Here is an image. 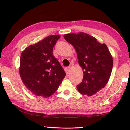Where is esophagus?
<instances>
[{
    "mask_svg": "<svg viewBox=\"0 0 130 130\" xmlns=\"http://www.w3.org/2000/svg\"><path fill=\"white\" fill-rule=\"evenodd\" d=\"M64 70H65V72H66V74H69V73H70V72L71 68H70V67H67L64 69Z\"/></svg>",
    "mask_w": 130,
    "mask_h": 130,
    "instance_id": "esophagus-1",
    "label": "esophagus"
}]
</instances>
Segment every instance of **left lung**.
<instances>
[{
	"instance_id": "obj_1",
	"label": "left lung",
	"mask_w": 130,
	"mask_h": 130,
	"mask_svg": "<svg viewBox=\"0 0 130 130\" xmlns=\"http://www.w3.org/2000/svg\"><path fill=\"white\" fill-rule=\"evenodd\" d=\"M64 37L76 50L83 70V80L77 85L78 91L88 96L95 95L106 85L112 70V56L107 46L84 32L67 34Z\"/></svg>"
}]
</instances>
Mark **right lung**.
Returning <instances> with one entry per match:
<instances>
[{"instance_id":"1","label":"right lung","mask_w":130,"mask_h":130,"mask_svg":"<svg viewBox=\"0 0 130 130\" xmlns=\"http://www.w3.org/2000/svg\"><path fill=\"white\" fill-rule=\"evenodd\" d=\"M60 38L58 35H49L21 53L19 74L25 86L36 96L50 97L64 79V70L53 53Z\"/></svg>"}]
</instances>
